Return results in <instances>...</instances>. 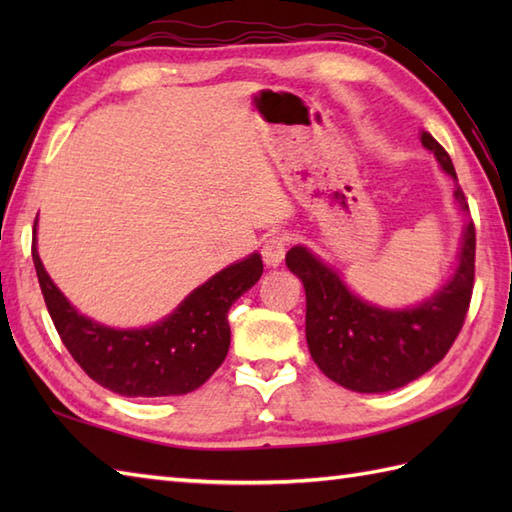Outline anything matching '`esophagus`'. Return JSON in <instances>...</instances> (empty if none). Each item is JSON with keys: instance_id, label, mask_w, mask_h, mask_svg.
Instances as JSON below:
<instances>
[{"instance_id": "obj_1", "label": "esophagus", "mask_w": 512, "mask_h": 512, "mask_svg": "<svg viewBox=\"0 0 512 512\" xmlns=\"http://www.w3.org/2000/svg\"><path fill=\"white\" fill-rule=\"evenodd\" d=\"M286 246H288V235L284 233H275L270 235L266 242H264V248H262V257L266 266H279L281 262H284L286 257Z\"/></svg>"}]
</instances>
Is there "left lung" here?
Returning a JSON list of instances; mask_svg holds the SVG:
<instances>
[{
	"mask_svg": "<svg viewBox=\"0 0 512 512\" xmlns=\"http://www.w3.org/2000/svg\"><path fill=\"white\" fill-rule=\"evenodd\" d=\"M422 145L436 154L442 169L458 180L447 151L429 132ZM455 200L469 211L462 187ZM286 264L306 288V339L321 372L352 391H391L440 363L464 325L475 279V224H466L460 264L449 284L416 308L383 310L358 299L332 268L308 248L288 250Z\"/></svg>",
	"mask_w": 512,
	"mask_h": 512,
	"instance_id": "obj_1",
	"label": "left lung"
}]
</instances>
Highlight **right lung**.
Instances as JSON below:
<instances>
[{"instance_id":"obj_1","label":"right lung","mask_w":512,"mask_h":512,"mask_svg":"<svg viewBox=\"0 0 512 512\" xmlns=\"http://www.w3.org/2000/svg\"><path fill=\"white\" fill-rule=\"evenodd\" d=\"M32 262L43 301L63 345L94 383L127 398L180 396L204 385L228 354V308L264 273L253 253L195 288L167 319L140 330H114L70 306L52 284L37 253V220Z\"/></svg>"}]
</instances>
